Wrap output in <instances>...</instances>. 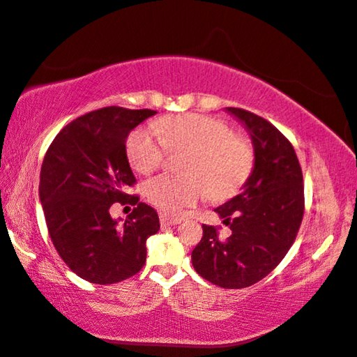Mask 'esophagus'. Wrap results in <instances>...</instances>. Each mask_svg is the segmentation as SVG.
Segmentation results:
<instances>
[{
	"label": "esophagus",
	"instance_id": "1",
	"mask_svg": "<svg viewBox=\"0 0 357 357\" xmlns=\"http://www.w3.org/2000/svg\"><path fill=\"white\" fill-rule=\"evenodd\" d=\"M160 221H161V226H162V227H166V226H175V224L182 222V218H174V216H171V215L161 213Z\"/></svg>",
	"mask_w": 357,
	"mask_h": 357
}]
</instances>
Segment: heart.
Wrapping results in <instances>:
<instances>
[{"label":"heart","instance_id":"obj_1","mask_svg":"<svg viewBox=\"0 0 357 357\" xmlns=\"http://www.w3.org/2000/svg\"><path fill=\"white\" fill-rule=\"evenodd\" d=\"M167 150H186L183 175L161 174L149 178L142 192L150 204L165 213L183 208L210 196L222 201L246 183L254 167V149L246 137L232 133L220 119L183 112L139 125L125 141V153L133 171L150 174L158 167Z\"/></svg>","mask_w":357,"mask_h":357}]
</instances>
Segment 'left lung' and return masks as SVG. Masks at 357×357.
Returning <instances> with one entry per match:
<instances>
[{"label":"left lung","mask_w":357,"mask_h":357,"mask_svg":"<svg viewBox=\"0 0 357 357\" xmlns=\"http://www.w3.org/2000/svg\"><path fill=\"white\" fill-rule=\"evenodd\" d=\"M246 125L254 142V169L243 191L215 211L232 230L220 238L215 226L191 254L192 266L222 289H245L268 276L296 240L304 215L303 171L291 142L266 119L227 108Z\"/></svg>","instance_id":"8db88e82"}]
</instances>
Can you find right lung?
Returning a JSON list of instances; mask_svg holds the SVG:
<instances>
[{
	"mask_svg": "<svg viewBox=\"0 0 357 357\" xmlns=\"http://www.w3.org/2000/svg\"><path fill=\"white\" fill-rule=\"evenodd\" d=\"M153 114L121 106L87 112L56 135L43 158L39 195L50 238L66 265L92 284L139 273L146 240L160 230L155 208L125 192L136 183L125 141ZM114 203L137 205L122 227L109 215Z\"/></svg>",
	"mask_w": 357,
	"mask_h": 357,
	"instance_id": "add662e5",
	"label": "right lung"
}]
</instances>
